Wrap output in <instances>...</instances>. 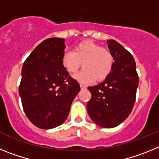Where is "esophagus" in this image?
<instances>
[{"label":"esophagus","instance_id":"34e87169","mask_svg":"<svg viewBox=\"0 0 159 159\" xmlns=\"http://www.w3.org/2000/svg\"><path fill=\"white\" fill-rule=\"evenodd\" d=\"M86 88L87 87L85 86V85H84V84H80V88L82 90H84V89H86Z\"/></svg>","mask_w":159,"mask_h":159}]
</instances>
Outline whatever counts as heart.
<instances>
[{
  "instance_id": "heart-1",
  "label": "heart",
  "mask_w": 159,
  "mask_h": 159,
  "mask_svg": "<svg viewBox=\"0 0 159 159\" xmlns=\"http://www.w3.org/2000/svg\"><path fill=\"white\" fill-rule=\"evenodd\" d=\"M114 62L111 52L92 40L80 42L74 51L66 52L62 58L63 66L71 75H75L83 64L84 69L75 76L83 84L104 80L111 72Z\"/></svg>"
}]
</instances>
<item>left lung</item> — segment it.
Wrapping results in <instances>:
<instances>
[{
    "mask_svg": "<svg viewBox=\"0 0 159 159\" xmlns=\"http://www.w3.org/2000/svg\"><path fill=\"white\" fill-rule=\"evenodd\" d=\"M107 42L115 59L113 69L103 82L88 88L92 98L87 107L94 123L111 128L123 123L134 107L139 75L134 57L127 49L116 40Z\"/></svg>",
    "mask_w": 159,
    "mask_h": 159,
    "instance_id": "obj_1",
    "label": "left lung"
}]
</instances>
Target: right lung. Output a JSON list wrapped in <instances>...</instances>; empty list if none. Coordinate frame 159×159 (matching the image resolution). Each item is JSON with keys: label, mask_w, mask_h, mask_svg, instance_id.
I'll return each mask as SVG.
<instances>
[{"label": "right lung", "mask_w": 159, "mask_h": 159, "mask_svg": "<svg viewBox=\"0 0 159 159\" xmlns=\"http://www.w3.org/2000/svg\"><path fill=\"white\" fill-rule=\"evenodd\" d=\"M64 40L49 38L29 56L19 87L24 111L36 127L52 129L67 119L80 87L63 66Z\"/></svg>", "instance_id": "add662e5"}]
</instances>
